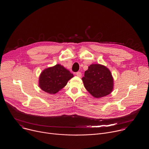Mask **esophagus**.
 <instances>
[{
	"mask_svg": "<svg viewBox=\"0 0 149 149\" xmlns=\"http://www.w3.org/2000/svg\"><path fill=\"white\" fill-rule=\"evenodd\" d=\"M76 75H77V76L78 77H79V78H80V77H81V73L80 72H77L76 73Z\"/></svg>",
	"mask_w": 149,
	"mask_h": 149,
	"instance_id": "esophagus-1",
	"label": "esophagus"
}]
</instances>
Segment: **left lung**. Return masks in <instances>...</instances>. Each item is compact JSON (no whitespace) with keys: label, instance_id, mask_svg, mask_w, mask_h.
Listing matches in <instances>:
<instances>
[{"label":"left lung","instance_id":"left-lung-1","mask_svg":"<svg viewBox=\"0 0 149 149\" xmlns=\"http://www.w3.org/2000/svg\"><path fill=\"white\" fill-rule=\"evenodd\" d=\"M84 86L95 98L106 96L114 88V79L110 70L101 64H92L82 78Z\"/></svg>","mask_w":149,"mask_h":149}]
</instances>
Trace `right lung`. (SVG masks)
Here are the masks:
<instances>
[{
	"label": "right lung",
	"mask_w": 149,
	"mask_h": 149,
	"mask_svg": "<svg viewBox=\"0 0 149 149\" xmlns=\"http://www.w3.org/2000/svg\"><path fill=\"white\" fill-rule=\"evenodd\" d=\"M73 77L69 70L62 65L57 64L44 69L41 72L39 79V86L48 93L55 94L64 87Z\"/></svg>",
	"instance_id": "add662e5"
}]
</instances>
